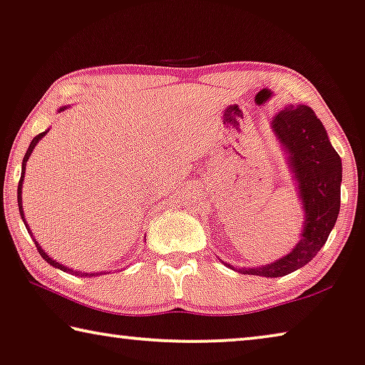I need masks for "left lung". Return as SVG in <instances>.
<instances>
[{
  "label": "left lung",
  "mask_w": 365,
  "mask_h": 365,
  "mask_svg": "<svg viewBox=\"0 0 365 365\" xmlns=\"http://www.w3.org/2000/svg\"><path fill=\"white\" fill-rule=\"evenodd\" d=\"M277 139L288 152L304 208L302 239L295 249L274 264L259 269H235L246 275L284 277L307 265L319 252L341 206L342 165L323 123L312 108L288 106L272 119Z\"/></svg>",
  "instance_id": "1"
}]
</instances>
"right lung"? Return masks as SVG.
<instances>
[{
    "instance_id": "1",
    "label": "right lung",
    "mask_w": 365,
    "mask_h": 365,
    "mask_svg": "<svg viewBox=\"0 0 365 365\" xmlns=\"http://www.w3.org/2000/svg\"><path fill=\"white\" fill-rule=\"evenodd\" d=\"M63 110V108H62ZM61 110V111H62ZM47 134V130L46 133H41V134H37L34 139H32V143L29 144V149L26 150V155H24V159H23V170H21V180H19V185H18V205H19V213H21V217H23V221H24V225H26V230L29 231V235H31V230H29V226H27V222H26V220H24V215H23V200H21V188H23V180H24V172H26V162H27V159H29V155L32 154V150H34V148H36V144L39 143V140L43 138V135ZM32 241H34V244H36V247H37V251H39V254L42 255V259H46V262H48L51 265H53V267L56 269H61V270H63V272H70V274H73V275H81V277H95V275H98V274H81V272H77V270H72V269H68V267H63V265L61 264V262H57V260H53V259H51L48 257V255L42 251V247L39 246V244H37V241L36 239H32ZM103 274V272H101ZM100 274V275H101Z\"/></svg>"
}]
</instances>
